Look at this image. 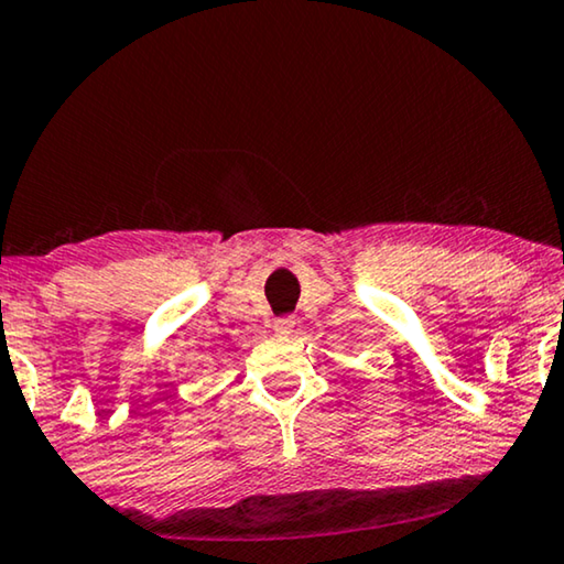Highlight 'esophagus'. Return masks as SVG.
<instances>
[{
  "label": "esophagus",
  "instance_id": "esophagus-1",
  "mask_svg": "<svg viewBox=\"0 0 564 564\" xmlns=\"http://www.w3.org/2000/svg\"><path fill=\"white\" fill-rule=\"evenodd\" d=\"M292 330H295V321H292L290 315H288V318H276L274 321V334L276 336H290Z\"/></svg>",
  "mask_w": 564,
  "mask_h": 564
}]
</instances>
